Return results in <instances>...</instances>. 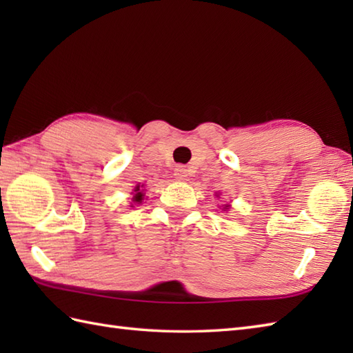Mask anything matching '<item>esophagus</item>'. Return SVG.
Here are the masks:
<instances>
[{"mask_svg": "<svg viewBox=\"0 0 353 353\" xmlns=\"http://www.w3.org/2000/svg\"><path fill=\"white\" fill-rule=\"evenodd\" d=\"M174 176L176 179H179V181H185V179L188 177V171H186V168L182 167V165H179V167H176L174 170Z\"/></svg>", "mask_w": 353, "mask_h": 353, "instance_id": "obj_1", "label": "esophagus"}]
</instances>
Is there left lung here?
Segmentation results:
<instances>
[{"label":"left lung","instance_id":"left-lung-1","mask_svg":"<svg viewBox=\"0 0 353 353\" xmlns=\"http://www.w3.org/2000/svg\"><path fill=\"white\" fill-rule=\"evenodd\" d=\"M224 209H228V206H226V208H224Z\"/></svg>","mask_w":353,"mask_h":353}]
</instances>
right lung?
<instances>
[{
    "label": "right lung",
    "instance_id": "obj_1",
    "mask_svg": "<svg viewBox=\"0 0 353 353\" xmlns=\"http://www.w3.org/2000/svg\"><path fill=\"white\" fill-rule=\"evenodd\" d=\"M133 194V192H132ZM142 200H144V190L139 188V185L134 188V194H133V201L134 203H142Z\"/></svg>",
    "mask_w": 353,
    "mask_h": 353
}]
</instances>
